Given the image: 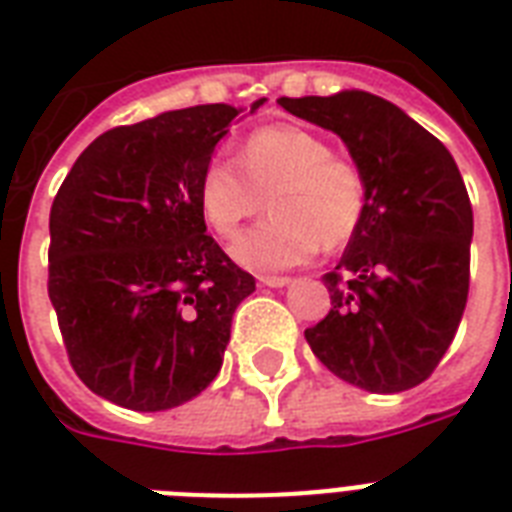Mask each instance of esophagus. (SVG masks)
Returning <instances> with one entry per match:
<instances>
[{
  "label": "esophagus",
  "instance_id": "esophagus-1",
  "mask_svg": "<svg viewBox=\"0 0 512 512\" xmlns=\"http://www.w3.org/2000/svg\"><path fill=\"white\" fill-rule=\"evenodd\" d=\"M263 287H287L289 276H260Z\"/></svg>",
  "mask_w": 512,
  "mask_h": 512
}]
</instances>
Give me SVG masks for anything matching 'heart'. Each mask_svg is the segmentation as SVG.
Masks as SVG:
<instances>
[{"label":"heart","mask_w":512,"mask_h":512,"mask_svg":"<svg viewBox=\"0 0 512 512\" xmlns=\"http://www.w3.org/2000/svg\"><path fill=\"white\" fill-rule=\"evenodd\" d=\"M265 204L273 215L233 255L255 271H281L356 236L366 212V177L316 132L292 124L260 127L244 140L239 164L212 159L204 167L199 209L209 228L231 241Z\"/></svg>","instance_id":"heart-1"}]
</instances>
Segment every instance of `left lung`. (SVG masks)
Segmentation results:
<instances>
[{"mask_svg":"<svg viewBox=\"0 0 512 512\" xmlns=\"http://www.w3.org/2000/svg\"><path fill=\"white\" fill-rule=\"evenodd\" d=\"M337 132L366 177V212L335 271L332 308L305 340L340 380L398 393L436 372L468 303L473 207L438 138L369 92L279 98Z\"/></svg>","mask_w":512,"mask_h":512,"instance_id":"1","label":"left lung"}]
</instances>
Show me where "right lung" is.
I'll return each instance as SVG.
<instances>
[{"instance_id":"obj_1","label":"right lung","mask_w":512,"mask_h":512,"mask_svg":"<svg viewBox=\"0 0 512 512\" xmlns=\"http://www.w3.org/2000/svg\"><path fill=\"white\" fill-rule=\"evenodd\" d=\"M236 116L212 103L103 132L52 201L47 292L68 361L124 409L199 396L223 366L236 305L255 292L199 209V177Z\"/></svg>"}]
</instances>
